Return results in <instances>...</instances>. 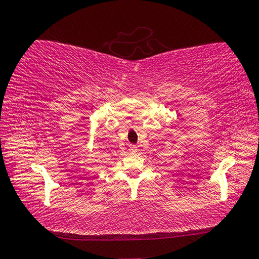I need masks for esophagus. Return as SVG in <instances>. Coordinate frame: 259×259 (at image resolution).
Returning <instances> with one entry per match:
<instances>
[{"instance_id":"34e87169","label":"esophagus","mask_w":259,"mask_h":259,"mask_svg":"<svg viewBox=\"0 0 259 259\" xmlns=\"http://www.w3.org/2000/svg\"><path fill=\"white\" fill-rule=\"evenodd\" d=\"M137 151H138V149H137L136 145H130V147H129L130 154H136Z\"/></svg>"}]
</instances>
